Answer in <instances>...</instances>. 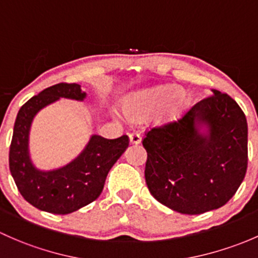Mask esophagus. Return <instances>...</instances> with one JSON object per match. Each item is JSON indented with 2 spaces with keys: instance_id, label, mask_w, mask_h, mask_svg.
I'll list each match as a JSON object with an SVG mask.
<instances>
[{
  "instance_id": "obj_1",
  "label": "esophagus",
  "mask_w": 258,
  "mask_h": 258,
  "mask_svg": "<svg viewBox=\"0 0 258 258\" xmlns=\"http://www.w3.org/2000/svg\"><path fill=\"white\" fill-rule=\"evenodd\" d=\"M130 137V142L132 143V145H138V143H141V135L138 134V132H131V134L128 135Z\"/></svg>"
}]
</instances>
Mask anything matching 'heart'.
Wrapping results in <instances>:
<instances>
[{
    "mask_svg": "<svg viewBox=\"0 0 258 258\" xmlns=\"http://www.w3.org/2000/svg\"><path fill=\"white\" fill-rule=\"evenodd\" d=\"M190 102V94L183 88L158 85L146 89L127 100L123 111L130 118H143L156 113L157 120L169 121L178 117Z\"/></svg>",
    "mask_w": 258,
    "mask_h": 258,
    "instance_id": "1",
    "label": "heart"
}]
</instances>
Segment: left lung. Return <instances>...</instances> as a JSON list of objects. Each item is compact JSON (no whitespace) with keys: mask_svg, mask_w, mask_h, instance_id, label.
Returning <instances> with one entry per match:
<instances>
[{"mask_svg":"<svg viewBox=\"0 0 258 258\" xmlns=\"http://www.w3.org/2000/svg\"><path fill=\"white\" fill-rule=\"evenodd\" d=\"M207 125L208 131L200 133ZM145 178L154 199L188 215L226 204L247 170V121L227 94L213 95L177 121L146 132Z\"/></svg>","mask_w":258,"mask_h":258,"instance_id":"obj_1","label":"left lung"}]
</instances>
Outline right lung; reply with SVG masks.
Here are the masks:
<instances>
[{
	"instance_id": "add662e5",
	"label": "right lung",
	"mask_w": 258,
	"mask_h": 258,
	"mask_svg": "<svg viewBox=\"0 0 258 258\" xmlns=\"http://www.w3.org/2000/svg\"><path fill=\"white\" fill-rule=\"evenodd\" d=\"M79 84L59 83L29 99L18 111L10 146V170L22 197L33 207L51 214L74 213L99 198L105 180L121 154L128 147V136L107 140L94 135L79 156L63 168L39 170L32 164L28 136L33 117L59 97L85 99Z\"/></svg>"
}]
</instances>
